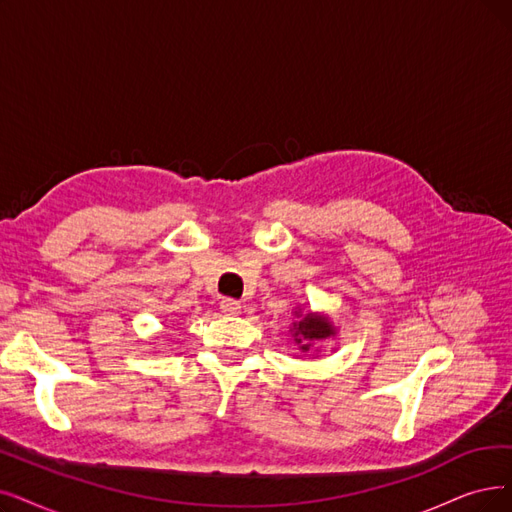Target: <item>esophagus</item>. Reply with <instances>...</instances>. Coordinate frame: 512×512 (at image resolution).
<instances>
[{"instance_id":"34e87169","label":"esophagus","mask_w":512,"mask_h":512,"mask_svg":"<svg viewBox=\"0 0 512 512\" xmlns=\"http://www.w3.org/2000/svg\"><path fill=\"white\" fill-rule=\"evenodd\" d=\"M220 311L224 315H237L241 311V304L237 300H233V298H222L220 300Z\"/></svg>"}]
</instances>
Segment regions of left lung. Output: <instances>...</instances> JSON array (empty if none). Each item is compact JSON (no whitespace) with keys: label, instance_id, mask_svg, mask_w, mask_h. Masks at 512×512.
<instances>
[{"label":"left lung","instance_id":"8db88e82","mask_svg":"<svg viewBox=\"0 0 512 512\" xmlns=\"http://www.w3.org/2000/svg\"><path fill=\"white\" fill-rule=\"evenodd\" d=\"M292 336L294 342L298 344V351L309 353L313 349L315 340H325L336 334V327L332 325V321L327 319L325 315H317V313H300V309L296 311V321L292 323Z\"/></svg>","mask_w":512,"mask_h":512}]
</instances>
